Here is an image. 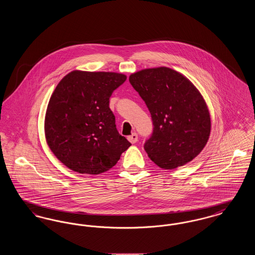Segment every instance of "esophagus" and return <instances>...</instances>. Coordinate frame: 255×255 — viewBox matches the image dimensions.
Wrapping results in <instances>:
<instances>
[{
	"label": "esophagus",
	"instance_id": "obj_1",
	"mask_svg": "<svg viewBox=\"0 0 255 255\" xmlns=\"http://www.w3.org/2000/svg\"><path fill=\"white\" fill-rule=\"evenodd\" d=\"M137 139H138V136H137V133H133L131 135L128 136V140H129L132 144L135 143V142L137 141Z\"/></svg>",
	"mask_w": 255,
	"mask_h": 255
}]
</instances>
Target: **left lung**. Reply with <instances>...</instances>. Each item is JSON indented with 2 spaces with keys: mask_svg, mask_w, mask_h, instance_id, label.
Returning a JSON list of instances; mask_svg holds the SVG:
<instances>
[{
  "mask_svg": "<svg viewBox=\"0 0 255 255\" xmlns=\"http://www.w3.org/2000/svg\"><path fill=\"white\" fill-rule=\"evenodd\" d=\"M129 81L145 102L153 132L144 150L158 166L174 169L196 158L210 133V117L194 85L181 73L161 67L133 73Z\"/></svg>",
  "mask_w": 255,
  "mask_h": 255,
  "instance_id": "1",
  "label": "left lung"
}]
</instances>
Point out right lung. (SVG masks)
<instances>
[{"instance_id":"add662e5","label":"right lung","mask_w":255,"mask_h":255,"mask_svg":"<svg viewBox=\"0 0 255 255\" xmlns=\"http://www.w3.org/2000/svg\"><path fill=\"white\" fill-rule=\"evenodd\" d=\"M126 80L122 73L74 71L49 99L45 133L55 157L81 174L111 169L131 143L119 133L110 97Z\"/></svg>"}]
</instances>
